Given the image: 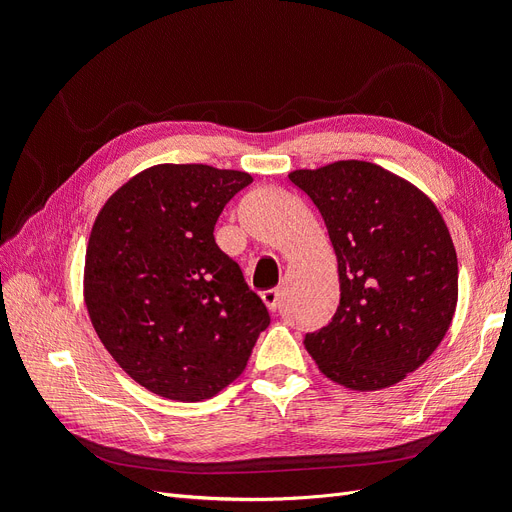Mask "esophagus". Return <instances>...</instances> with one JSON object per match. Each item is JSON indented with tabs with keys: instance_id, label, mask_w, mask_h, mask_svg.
I'll return each instance as SVG.
<instances>
[{
	"instance_id": "esophagus-1",
	"label": "esophagus",
	"mask_w": 512,
	"mask_h": 512,
	"mask_svg": "<svg viewBox=\"0 0 512 512\" xmlns=\"http://www.w3.org/2000/svg\"><path fill=\"white\" fill-rule=\"evenodd\" d=\"M262 301H265V305L271 309V312H275L277 307H280V299H282V292L277 288H271V290H265L260 294Z\"/></svg>"
}]
</instances>
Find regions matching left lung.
<instances>
[{
    "mask_svg": "<svg viewBox=\"0 0 512 512\" xmlns=\"http://www.w3.org/2000/svg\"><path fill=\"white\" fill-rule=\"evenodd\" d=\"M288 179L318 207L337 256L339 305L305 335L318 369L378 391L421 367L457 307V254L431 200L378 164L342 160Z\"/></svg>",
    "mask_w": 512,
    "mask_h": 512,
    "instance_id": "left-lung-1",
    "label": "left lung"
}]
</instances>
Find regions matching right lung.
<instances>
[{
  "label": "right lung",
  "instance_id": "1",
  "mask_svg": "<svg viewBox=\"0 0 512 512\" xmlns=\"http://www.w3.org/2000/svg\"><path fill=\"white\" fill-rule=\"evenodd\" d=\"M252 175L158 164L106 200L85 256V305L104 348L151 393L203 401L241 376L269 312L213 237Z\"/></svg>",
  "mask_w": 512,
  "mask_h": 512
}]
</instances>
